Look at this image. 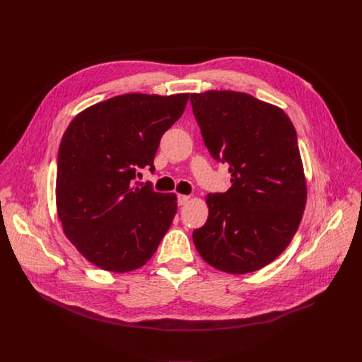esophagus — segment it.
<instances>
[{
  "label": "esophagus",
  "instance_id": "34e87169",
  "mask_svg": "<svg viewBox=\"0 0 362 362\" xmlns=\"http://www.w3.org/2000/svg\"><path fill=\"white\" fill-rule=\"evenodd\" d=\"M190 200V196L187 194H177V203L182 206V204H186L187 202Z\"/></svg>",
  "mask_w": 362,
  "mask_h": 362
}]
</instances>
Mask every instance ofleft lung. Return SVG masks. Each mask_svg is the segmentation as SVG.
Here are the masks:
<instances>
[{"mask_svg":"<svg viewBox=\"0 0 362 362\" xmlns=\"http://www.w3.org/2000/svg\"><path fill=\"white\" fill-rule=\"evenodd\" d=\"M190 103L212 156L229 163L230 189L204 196L206 223L193 242L211 267L233 275L275 261L291 243L306 203L296 132L286 113L247 93L208 90Z\"/></svg>","mask_w":362,"mask_h":362,"instance_id":"left-lung-1","label":"left lung"}]
</instances>
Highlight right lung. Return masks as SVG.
<instances>
[{
  "label": "right lung",
  "instance_id": "right-lung-1",
  "mask_svg": "<svg viewBox=\"0 0 362 362\" xmlns=\"http://www.w3.org/2000/svg\"><path fill=\"white\" fill-rule=\"evenodd\" d=\"M187 93H127L80 112L63 134L56 206L66 238L88 262L123 274L156 252L177 212L176 193L133 182L150 166L163 133L180 119Z\"/></svg>",
  "mask_w": 362,
  "mask_h": 362
}]
</instances>
